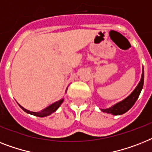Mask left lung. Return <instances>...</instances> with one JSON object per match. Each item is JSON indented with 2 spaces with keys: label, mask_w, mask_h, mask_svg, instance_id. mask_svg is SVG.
<instances>
[{
  "label": "left lung",
  "mask_w": 152,
  "mask_h": 152,
  "mask_svg": "<svg viewBox=\"0 0 152 152\" xmlns=\"http://www.w3.org/2000/svg\"><path fill=\"white\" fill-rule=\"evenodd\" d=\"M144 68H143L141 79H140V83H138L135 90L127 97H126L125 99L123 100L122 102L114 104V105L110 107V108H106V109H101V110L102 112H106V113H110V114L114 115L124 114L125 112L129 110L133 107V105L135 104V102L137 100L138 97H139L140 92H141L143 85H144Z\"/></svg>",
  "instance_id": "8db88e82"
}]
</instances>
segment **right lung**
<instances>
[{
	"label": "right lung",
	"instance_id": "obj_1",
	"mask_svg": "<svg viewBox=\"0 0 152 152\" xmlns=\"http://www.w3.org/2000/svg\"><path fill=\"white\" fill-rule=\"evenodd\" d=\"M63 101L64 99L62 98V99L59 100V101H58V102L53 103L52 104H50V106H48V107H47L46 108H44V109H43V110L40 111V112H31V111L27 110V109L23 108V106H21L20 104H18V105L20 106V108H22L23 111H25V112H27V113H29V114L33 115L38 116V117H45L49 115H50L51 113H53V112H55V111H56L59 107H60V105H61V103L63 102Z\"/></svg>",
	"mask_w": 152,
	"mask_h": 152
}]
</instances>
